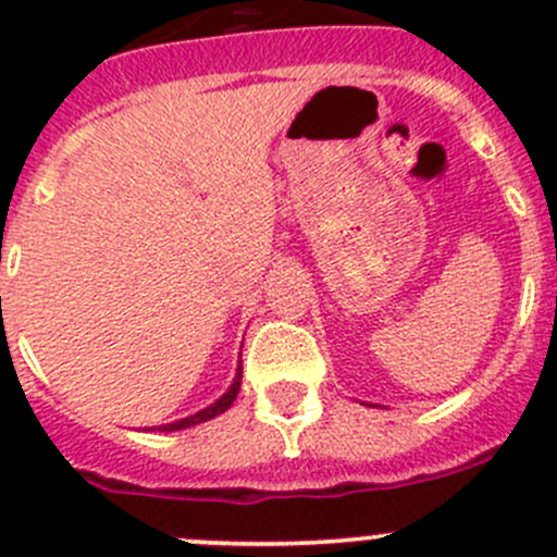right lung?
Here are the masks:
<instances>
[{
	"instance_id": "right-lung-1",
	"label": "right lung",
	"mask_w": 557,
	"mask_h": 557,
	"mask_svg": "<svg viewBox=\"0 0 557 557\" xmlns=\"http://www.w3.org/2000/svg\"><path fill=\"white\" fill-rule=\"evenodd\" d=\"M239 380H243V367H239V372H237V377H234V383H232V387H228L226 393H223L221 398H218L215 404H212V407H207V409H201V412H196V414H190V418H185V420H177V423H170V425H161L159 431H177V429H188V425H196V423H205V420H210V418H215V414H221V412H226L228 407H232L234 404V398H237V393H239Z\"/></svg>"
}]
</instances>
